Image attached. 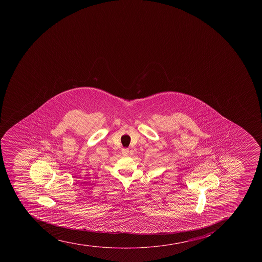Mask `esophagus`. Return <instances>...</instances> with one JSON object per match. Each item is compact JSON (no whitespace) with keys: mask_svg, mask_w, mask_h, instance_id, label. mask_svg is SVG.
I'll return each mask as SVG.
<instances>
[{"mask_svg":"<svg viewBox=\"0 0 262 262\" xmlns=\"http://www.w3.org/2000/svg\"><path fill=\"white\" fill-rule=\"evenodd\" d=\"M121 152L124 156H126V155L129 154V149H128V148H122Z\"/></svg>","mask_w":262,"mask_h":262,"instance_id":"obj_1","label":"esophagus"}]
</instances>
